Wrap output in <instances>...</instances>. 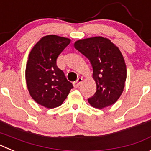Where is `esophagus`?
I'll list each match as a JSON object with an SVG mask.
<instances>
[{
  "label": "esophagus",
  "instance_id": "34e87169",
  "mask_svg": "<svg viewBox=\"0 0 151 151\" xmlns=\"http://www.w3.org/2000/svg\"><path fill=\"white\" fill-rule=\"evenodd\" d=\"M82 78H78V79L76 80V82H74V87L75 88H78L81 85V83L82 82Z\"/></svg>",
  "mask_w": 151,
  "mask_h": 151
}]
</instances>
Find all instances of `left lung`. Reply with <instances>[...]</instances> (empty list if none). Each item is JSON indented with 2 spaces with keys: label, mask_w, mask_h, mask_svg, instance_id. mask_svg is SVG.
Returning a JSON list of instances; mask_svg holds the SVG:
<instances>
[{
  "label": "left lung",
  "mask_w": 151,
  "mask_h": 151,
  "mask_svg": "<svg viewBox=\"0 0 151 151\" xmlns=\"http://www.w3.org/2000/svg\"><path fill=\"white\" fill-rule=\"evenodd\" d=\"M74 46L90 60L93 67L97 90L88 99L89 104L98 109L113 105L123 91L127 75L123 56L118 47L101 36L78 40Z\"/></svg>",
  "instance_id": "left-lung-1"
}]
</instances>
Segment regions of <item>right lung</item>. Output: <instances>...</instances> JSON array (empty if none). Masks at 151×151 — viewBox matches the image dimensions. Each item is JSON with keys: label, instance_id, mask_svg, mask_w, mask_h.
Masks as SVG:
<instances>
[{"label": "right lung", "instance_id": "right-lung-1", "mask_svg": "<svg viewBox=\"0 0 151 151\" xmlns=\"http://www.w3.org/2000/svg\"><path fill=\"white\" fill-rule=\"evenodd\" d=\"M55 35L41 38L33 47L26 67V81L31 97L48 109L60 106L73 88L57 66V58L70 43Z\"/></svg>", "mask_w": 151, "mask_h": 151}]
</instances>
